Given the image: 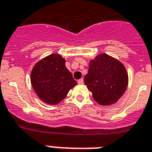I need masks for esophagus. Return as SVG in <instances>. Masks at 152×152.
Here are the masks:
<instances>
[{"label": "esophagus", "mask_w": 152, "mask_h": 152, "mask_svg": "<svg viewBox=\"0 0 152 152\" xmlns=\"http://www.w3.org/2000/svg\"><path fill=\"white\" fill-rule=\"evenodd\" d=\"M77 83H78V84H83V83H84L83 78H81V79H79V80L77 81Z\"/></svg>", "instance_id": "34e87169"}]
</instances>
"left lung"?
Segmentation results:
<instances>
[{
	"label": "left lung",
	"instance_id": "left-lung-1",
	"mask_svg": "<svg viewBox=\"0 0 152 152\" xmlns=\"http://www.w3.org/2000/svg\"><path fill=\"white\" fill-rule=\"evenodd\" d=\"M84 82L95 102L102 106H110L117 102L125 93L128 75L124 64L118 59L100 53L90 61Z\"/></svg>",
	"mask_w": 152,
	"mask_h": 152
}]
</instances>
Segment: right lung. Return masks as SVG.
Returning <instances> with one entry per match:
<instances>
[{
  "label": "right lung",
  "mask_w": 152,
  "mask_h": 152,
  "mask_svg": "<svg viewBox=\"0 0 152 152\" xmlns=\"http://www.w3.org/2000/svg\"><path fill=\"white\" fill-rule=\"evenodd\" d=\"M65 63L66 60L60 54L52 53L33 67L30 75L32 86L42 102L58 104L77 84Z\"/></svg>",
  "instance_id": "obj_1"
}]
</instances>
